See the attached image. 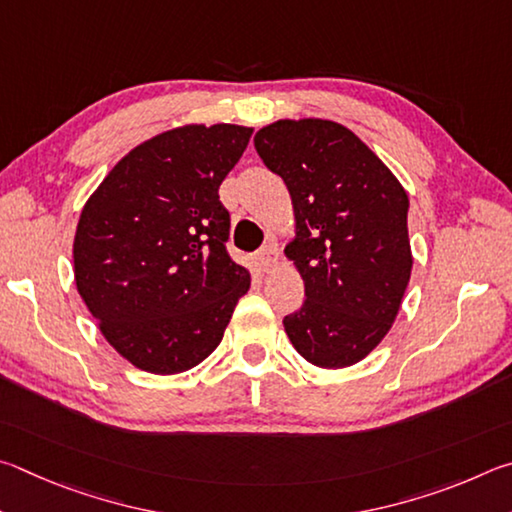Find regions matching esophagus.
<instances>
[{
    "label": "esophagus",
    "instance_id": "esophagus-1",
    "mask_svg": "<svg viewBox=\"0 0 512 512\" xmlns=\"http://www.w3.org/2000/svg\"><path fill=\"white\" fill-rule=\"evenodd\" d=\"M276 263H279V247H276L274 242H267V245L256 254L258 270L270 272Z\"/></svg>",
    "mask_w": 512,
    "mask_h": 512
}]
</instances>
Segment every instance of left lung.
<instances>
[{
  "label": "left lung",
  "instance_id": "left-lung-1",
  "mask_svg": "<svg viewBox=\"0 0 512 512\" xmlns=\"http://www.w3.org/2000/svg\"><path fill=\"white\" fill-rule=\"evenodd\" d=\"M288 186L294 238L285 256L306 301L283 319L301 357L321 369L364 360L398 317L411 276L409 197L382 159L344 125L281 119L254 137Z\"/></svg>",
  "mask_w": 512,
  "mask_h": 512
}]
</instances>
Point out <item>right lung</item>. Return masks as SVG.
Segmentation results:
<instances>
[{"mask_svg":"<svg viewBox=\"0 0 512 512\" xmlns=\"http://www.w3.org/2000/svg\"><path fill=\"white\" fill-rule=\"evenodd\" d=\"M254 128L182 125L132 148L80 213L78 294L103 337L141 371L193 369L222 342L249 272L224 242L218 195Z\"/></svg>","mask_w":512,"mask_h":512,"instance_id":"obj_1","label":"right lung"}]
</instances>
